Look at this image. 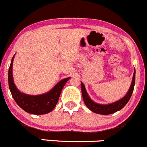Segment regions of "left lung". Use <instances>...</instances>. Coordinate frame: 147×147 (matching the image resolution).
Returning <instances> with one entry per match:
<instances>
[{
  "label": "left lung",
  "mask_w": 147,
  "mask_h": 147,
  "mask_svg": "<svg viewBox=\"0 0 147 147\" xmlns=\"http://www.w3.org/2000/svg\"><path fill=\"white\" fill-rule=\"evenodd\" d=\"M81 84V91H82V96L84 98V101L86 104V105L88 107L89 110L93 111V113H98V114L100 115H110L113 114V113H115V112L120 110L121 109L123 108L125 106L129 100L131 98V94L134 90V86L135 84V69H134V75H133L132 81H131V86H130L129 91L127 92L125 96L123 98L120 99L119 100L115 102H113L112 104H109V105H100V104H98L96 102H94L90 98H89L88 95L87 94L86 88L84 84L82 82Z\"/></svg>",
  "instance_id": "8db88e82"
}]
</instances>
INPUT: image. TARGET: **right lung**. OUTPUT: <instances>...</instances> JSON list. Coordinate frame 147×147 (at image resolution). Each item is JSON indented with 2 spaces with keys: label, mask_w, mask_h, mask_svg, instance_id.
I'll return each instance as SVG.
<instances>
[{
  "label": "right lung",
  "mask_w": 147,
  "mask_h": 147,
  "mask_svg": "<svg viewBox=\"0 0 147 147\" xmlns=\"http://www.w3.org/2000/svg\"><path fill=\"white\" fill-rule=\"evenodd\" d=\"M13 56L8 70V84L10 93L16 103L27 113L33 115H44L50 113L56 107L61 90L70 78L61 80L52 89L45 94L29 96L20 93L16 88L13 78Z\"/></svg>",
  "instance_id": "right-lung-1"
}]
</instances>
